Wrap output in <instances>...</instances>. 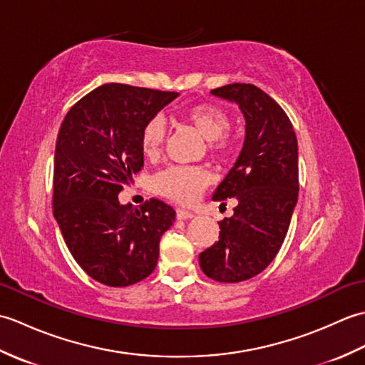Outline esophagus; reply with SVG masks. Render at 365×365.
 <instances>
[{"label": "esophagus", "mask_w": 365, "mask_h": 365, "mask_svg": "<svg viewBox=\"0 0 365 365\" xmlns=\"http://www.w3.org/2000/svg\"><path fill=\"white\" fill-rule=\"evenodd\" d=\"M191 218H195V215H192L191 212H187V210H180V208H178L177 210V220H191Z\"/></svg>", "instance_id": "esophagus-1"}]
</instances>
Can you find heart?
Segmentation results:
<instances>
[{"instance_id":"heart-1","label":"heart","mask_w":365,"mask_h":365,"mask_svg":"<svg viewBox=\"0 0 365 365\" xmlns=\"http://www.w3.org/2000/svg\"><path fill=\"white\" fill-rule=\"evenodd\" d=\"M183 118L195 127L220 155H229L234 150V141L226 136L230 127L227 113L220 106L200 103L183 111ZM166 139V125L161 118H152L145 122L141 131V149L145 157L153 158L161 152ZM212 183V174L197 166H173L161 170L153 177L152 187L157 195L188 205L199 197Z\"/></svg>"}]
</instances>
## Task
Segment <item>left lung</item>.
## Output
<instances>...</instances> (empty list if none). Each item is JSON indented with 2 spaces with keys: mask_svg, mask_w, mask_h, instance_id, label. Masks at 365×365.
<instances>
[{
  "mask_svg": "<svg viewBox=\"0 0 365 365\" xmlns=\"http://www.w3.org/2000/svg\"><path fill=\"white\" fill-rule=\"evenodd\" d=\"M212 94L237 103L246 125L243 149L213 195L238 205L218 222L220 240L199 254V265L213 281L234 284L262 273L281 250L298 200V143L289 115L254 84Z\"/></svg>",
  "mask_w": 365,
  "mask_h": 365,
  "instance_id": "8db88e82",
  "label": "left lung"
}]
</instances>
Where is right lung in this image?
Instances as JSON below:
<instances>
[{"mask_svg": "<svg viewBox=\"0 0 365 365\" xmlns=\"http://www.w3.org/2000/svg\"><path fill=\"white\" fill-rule=\"evenodd\" d=\"M177 92L103 84L61 123L53 174V215L76 263L100 284L127 287L157 267L160 238L175 210L150 199L122 205L119 192L144 166L141 131Z\"/></svg>", "mask_w": 365, "mask_h": 365, "instance_id": "add662e5", "label": "right lung"}]
</instances>
